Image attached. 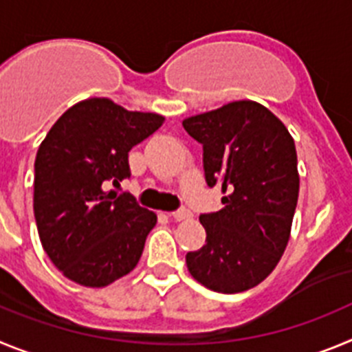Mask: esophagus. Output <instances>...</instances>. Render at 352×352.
<instances>
[{
	"instance_id": "34e87169",
	"label": "esophagus",
	"mask_w": 352,
	"mask_h": 352,
	"mask_svg": "<svg viewBox=\"0 0 352 352\" xmlns=\"http://www.w3.org/2000/svg\"><path fill=\"white\" fill-rule=\"evenodd\" d=\"M170 217H173L176 222H183V220L190 219L192 213L188 210H178V211H174V213H170Z\"/></svg>"
}]
</instances>
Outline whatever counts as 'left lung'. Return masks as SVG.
<instances>
[{
	"instance_id": "obj_1",
	"label": "left lung",
	"mask_w": 352,
	"mask_h": 352,
	"mask_svg": "<svg viewBox=\"0 0 352 352\" xmlns=\"http://www.w3.org/2000/svg\"><path fill=\"white\" fill-rule=\"evenodd\" d=\"M203 144L204 174L223 208L201 214L206 243L186 254L188 272L211 291L256 287L275 270L291 238L300 194L294 139L264 105L238 100L183 120Z\"/></svg>"
}]
</instances>
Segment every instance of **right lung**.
<instances>
[{
    "label": "right lung",
    "mask_w": 352,
    "mask_h": 352,
    "mask_svg": "<svg viewBox=\"0 0 352 352\" xmlns=\"http://www.w3.org/2000/svg\"><path fill=\"white\" fill-rule=\"evenodd\" d=\"M164 121L95 96L65 111L40 144L36 229L49 259L72 282L105 287L138 266L157 214L111 186L129 178V151Z\"/></svg>",
    "instance_id": "right-lung-1"
}]
</instances>
